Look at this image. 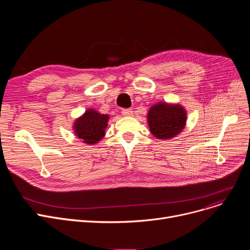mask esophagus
Listing matches in <instances>:
<instances>
[{"mask_svg":"<svg viewBox=\"0 0 250 250\" xmlns=\"http://www.w3.org/2000/svg\"><path fill=\"white\" fill-rule=\"evenodd\" d=\"M123 114L125 116H133V110L132 109H124L123 110Z\"/></svg>","mask_w":250,"mask_h":250,"instance_id":"1","label":"esophagus"}]
</instances>
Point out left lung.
<instances>
[{"label":"left lung","instance_id":"8db88e82","mask_svg":"<svg viewBox=\"0 0 250 250\" xmlns=\"http://www.w3.org/2000/svg\"><path fill=\"white\" fill-rule=\"evenodd\" d=\"M188 112L179 103L159 101L150 107L147 115L149 129L154 138L171 140L187 125Z\"/></svg>","mask_w":250,"mask_h":250}]
</instances>
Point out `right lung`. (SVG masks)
<instances>
[{"label":"right lung","instance_id":"1","mask_svg":"<svg viewBox=\"0 0 250 250\" xmlns=\"http://www.w3.org/2000/svg\"><path fill=\"white\" fill-rule=\"evenodd\" d=\"M110 116L94 108H88L73 123L74 135L88 146L95 145L105 136Z\"/></svg>","mask_w":250,"mask_h":250}]
</instances>
